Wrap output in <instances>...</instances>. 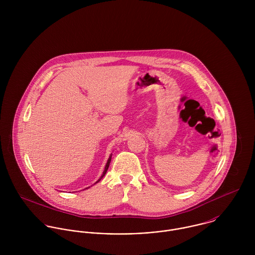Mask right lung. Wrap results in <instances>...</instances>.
<instances>
[{
	"mask_svg": "<svg viewBox=\"0 0 255 255\" xmlns=\"http://www.w3.org/2000/svg\"><path fill=\"white\" fill-rule=\"evenodd\" d=\"M111 159H112V154L110 155L109 159H108V161H107V164H106V166H105V169H104V172H103L102 176L100 177V179H99V180H98V181H97L96 182H99V181H100V180H101V179H102V178L105 176V174L107 173V170H108V168H109L110 166V163H111Z\"/></svg>",
	"mask_w": 255,
	"mask_h": 255,
	"instance_id": "obj_1",
	"label": "right lung"
}]
</instances>
